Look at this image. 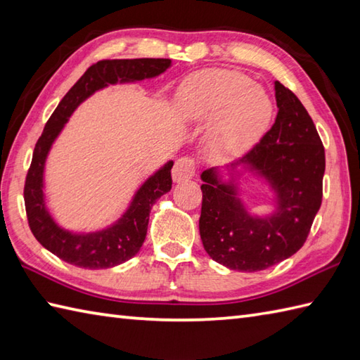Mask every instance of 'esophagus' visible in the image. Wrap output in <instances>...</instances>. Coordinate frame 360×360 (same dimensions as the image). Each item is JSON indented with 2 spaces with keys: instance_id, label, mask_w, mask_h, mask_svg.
Segmentation results:
<instances>
[{
  "instance_id": "esophagus-1",
  "label": "esophagus",
  "mask_w": 360,
  "mask_h": 360,
  "mask_svg": "<svg viewBox=\"0 0 360 360\" xmlns=\"http://www.w3.org/2000/svg\"><path fill=\"white\" fill-rule=\"evenodd\" d=\"M195 176V162L192 158H179L174 162L172 178L174 182H184Z\"/></svg>"
}]
</instances>
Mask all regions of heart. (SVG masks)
<instances>
[{
    "label": "heart",
    "mask_w": 360,
    "mask_h": 360,
    "mask_svg": "<svg viewBox=\"0 0 360 360\" xmlns=\"http://www.w3.org/2000/svg\"><path fill=\"white\" fill-rule=\"evenodd\" d=\"M176 111L187 124L210 120L207 153L224 162L244 155L262 137L271 119V101L244 74L210 68L182 82Z\"/></svg>",
    "instance_id": "obj_1"
}]
</instances>
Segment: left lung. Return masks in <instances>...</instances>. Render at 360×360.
I'll return each mask as SVG.
<instances>
[{"instance_id": "obj_1", "label": "left lung", "mask_w": 360, "mask_h": 360, "mask_svg": "<svg viewBox=\"0 0 360 360\" xmlns=\"http://www.w3.org/2000/svg\"><path fill=\"white\" fill-rule=\"evenodd\" d=\"M277 117L248 155L229 165L227 182L217 168L202 172L200 233L212 259L229 269L255 272L294 255L308 238L322 204L325 148L308 111L292 91L275 82ZM238 166L263 177L276 209L257 217L238 198Z\"/></svg>"}]
</instances>
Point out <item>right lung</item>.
Segmentation results:
<instances>
[{
  "label": "right lung",
  "mask_w": 360,
  "mask_h": 360,
  "mask_svg": "<svg viewBox=\"0 0 360 360\" xmlns=\"http://www.w3.org/2000/svg\"><path fill=\"white\" fill-rule=\"evenodd\" d=\"M172 66L168 58L102 60L82 75L79 82L52 112L40 139L37 141L32 162L25 184V204L29 227L43 248L62 258L63 262L83 269H106L125 263L141 250L147 236L150 210L160 196L172 188L173 160L160 167L134 193L131 202L116 223L89 233H74L60 227L46 209L44 201V164L52 143L71 114L96 91L116 83L153 79Z\"/></svg>",
  "instance_id": "add662e5"
}]
</instances>
